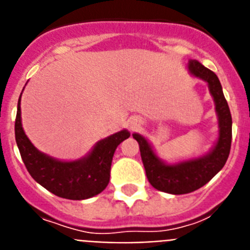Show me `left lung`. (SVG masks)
Masks as SVG:
<instances>
[{"label":"left lung","mask_w":250,"mask_h":250,"mask_svg":"<svg viewBox=\"0 0 250 250\" xmlns=\"http://www.w3.org/2000/svg\"><path fill=\"white\" fill-rule=\"evenodd\" d=\"M188 70L209 84L210 93L215 101L220 133L214 149L201 158L165 165L156 157L149 143L142 136L133 134V138L140 145L141 157L149 184L157 190L173 195L188 194L208 184L224 167L231 146V114L216 74L197 60L188 62Z\"/></svg>","instance_id":"obj_1"}]
</instances>
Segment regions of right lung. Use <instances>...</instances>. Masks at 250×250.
<instances>
[{
    "instance_id": "add662e5",
    "label": "right lung",
    "mask_w": 250,
    "mask_h": 250,
    "mask_svg": "<svg viewBox=\"0 0 250 250\" xmlns=\"http://www.w3.org/2000/svg\"><path fill=\"white\" fill-rule=\"evenodd\" d=\"M20 99L17 103L15 137L21 158L32 179L56 196L69 200H84L101 194L109 182L114 151L119 143L131 136L129 132L125 129L99 141L82 160L58 161L38 151L25 134L21 125Z\"/></svg>"
}]
</instances>
